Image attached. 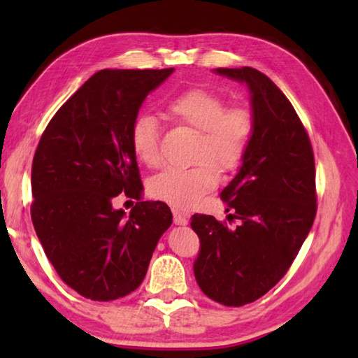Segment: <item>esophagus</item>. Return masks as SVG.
Returning <instances> with one entry per match:
<instances>
[{"label":"esophagus","instance_id":"34e87169","mask_svg":"<svg viewBox=\"0 0 358 358\" xmlns=\"http://www.w3.org/2000/svg\"><path fill=\"white\" fill-rule=\"evenodd\" d=\"M172 215H173V222L177 224V226H186V224H187V217H186L185 213H181L180 210L173 208V210H172Z\"/></svg>","mask_w":358,"mask_h":358}]
</instances>
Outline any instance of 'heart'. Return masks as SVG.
Masks as SVG:
<instances>
[{
    "instance_id": "b5f03b06",
    "label": "heart",
    "mask_w": 358,
    "mask_h": 358,
    "mask_svg": "<svg viewBox=\"0 0 358 358\" xmlns=\"http://www.w3.org/2000/svg\"><path fill=\"white\" fill-rule=\"evenodd\" d=\"M167 117L175 123L199 131L194 148L197 164L167 167L150 181L151 196L178 208H192L213 189L220 173L237 167L252 137L254 118L246 107H226L222 96L203 88H191L167 102ZM136 157L145 166L161 164L159 129L151 115L134 120L129 134Z\"/></svg>"
}]
</instances>
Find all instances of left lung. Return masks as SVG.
Here are the masks:
<instances>
[{
    "label": "left lung",
    "instance_id": "obj_1",
    "mask_svg": "<svg viewBox=\"0 0 358 358\" xmlns=\"http://www.w3.org/2000/svg\"><path fill=\"white\" fill-rule=\"evenodd\" d=\"M216 74L246 83L251 93L252 137L238 173L224 187L229 229L210 215H194L201 250L194 276L208 299L243 306L286 275L316 217L313 147L295 108L257 69L217 68Z\"/></svg>",
    "mask_w": 358,
    "mask_h": 358
}]
</instances>
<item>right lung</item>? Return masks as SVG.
Instances as JSON below:
<instances>
[{"label": "right lung", "instance_id": "obj_1", "mask_svg": "<svg viewBox=\"0 0 358 358\" xmlns=\"http://www.w3.org/2000/svg\"><path fill=\"white\" fill-rule=\"evenodd\" d=\"M175 69H104L59 107L36 148L31 220L59 278L85 299L110 301L141 286L161 235L164 202L141 201L143 185L131 126L147 96Z\"/></svg>", "mask_w": 358, "mask_h": 358}]
</instances>
